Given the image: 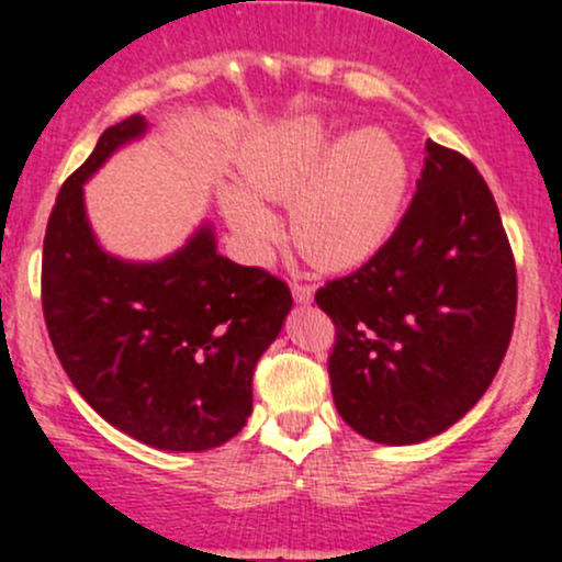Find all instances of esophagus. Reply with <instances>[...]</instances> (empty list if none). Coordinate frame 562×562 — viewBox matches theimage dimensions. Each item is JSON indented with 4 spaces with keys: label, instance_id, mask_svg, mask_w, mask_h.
Wrapping results in <instances>:
<instances>
[{
    "label": "esophagus",
    "instance_id": "1",
    "mask_svg": "<svg viewBox=\"0 0 562 562\" xmlns=\"http://www.w3.org/2000/svg\"><path fill=\"white\" fill-rule=\"evenodd\" d=\"M291 293H293V302H296V304H310V302H313V296H315L313 288L302 285V282H293Z\"/></svg>",
    "mask_w": 562,
    "mask_h": 562
}]
</instances>
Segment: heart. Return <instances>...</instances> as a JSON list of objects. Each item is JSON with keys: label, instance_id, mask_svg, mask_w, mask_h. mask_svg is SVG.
<instances>
[{"label": "heart", "instance_id": "obj_1", "mask_svg": "<svg viewBox=\"0 0 562 562\" xmlns=\"http://www.w3.org/2000/svg\"><path fill=\"white\" fill-rule=\"evenodd\" d=\"M241 184L220 192L223 214L252 260H266L280 223L263 201L291 203V236L321 269L370 260L400 223L407 157L386 130L342 135L321 116H296L260 130L239 162Z\"/></svg>", "mask_w": 562, "mask_h": 562}]
</instances>
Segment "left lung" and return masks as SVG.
I'll list each match as a JSON object with an SVG mask.
<instances>
[{
	"label": "left lung",
	"instance_id": "left-lung-1",
	"mask_svg": "<svg viewBox=\"0 0 562 562\" xmlns=\"http://www.w3.org/2000/svg\"><path fill=\"white\" fill-rule=\"evenodd\" d=\"M315 302L337 326L328 378L348 427L386 446L454 427L501 370L517 315L512 247L473 162L427 140L391 239Z\"/></svg>",
	"mask_w": 562,
	"mask_h": 562
}]
</instances>
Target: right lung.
Here are the masks:
<instances>
[{"instance_id": "right-lung-1", "label": "right lung", "mask_w": 562, "mask_h": 562, "mask_svg": "<svg viewBox=\"0 0 562 562\" xmlns=\"http://www.w3.org/2000/svg\"><path fill=\"white\" fill-rule=\"evenodd\" d=\"M149 130L108 127L61 184L43 241V315L78 394L119 432L162 451H209L252 413V372L293 307L285 282L217 252L212 223L160 260L111 255L83 184Z\"/></svg>"}]
</instances>
